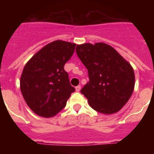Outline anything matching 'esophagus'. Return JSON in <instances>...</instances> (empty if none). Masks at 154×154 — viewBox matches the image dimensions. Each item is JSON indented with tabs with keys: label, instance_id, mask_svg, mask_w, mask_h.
Masks as SVG:
<instances>
[{
	"label": "esophagus",
	"instance_id": "esophagus-1",
	"mask_svg": "<svg viewBox=\"0 0 154 154\" xmlns=\"http://www.w3.org/2000/svg\"><path fill=\"white\" fill-rule=\"evenodd\" d=\"M76 91L77 92H79L80 90H81V85H77V86H76Z\"/></svg>",
	"mask_w": 154,
	"mask_h": 154
}]
</instances>
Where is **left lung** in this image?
Listing matches in <instances>:
<instances>
[{"label": "left lung", "mask_w": 154, "mask_h": 154, "mask_svg": "<svg viewBox=\"0 0 154 154\" xmlns=\"http://www.w3.org/2000/svg\"><path fill=\"white\" fill-rule=\"evenodd\" d=\"M76 53L86 67L89 81L81 90L94 110L111 114L129 101L134 89L133 68L105 43L78 45Z\"/></svg>", "instance_id": "obj_1"}]
</instances>
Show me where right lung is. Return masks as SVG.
<instances>
[{"mask_svg": "<svg viewBox=\"0 0 154 154\" xmlns=\"http://www.w3.org/2000/svg\"><path fill=\"white\" fill-rule=\"evenodd\" d=\"M75 46L73 43L55 41L43 47L25 65L20 77V91L36 114L53 117L65 108L75 91L64 69Z\"/></svg>", "mask_w": 154, "mask_h": 154, "instance_id": "1", "label": "right lung"}]
</instances>
